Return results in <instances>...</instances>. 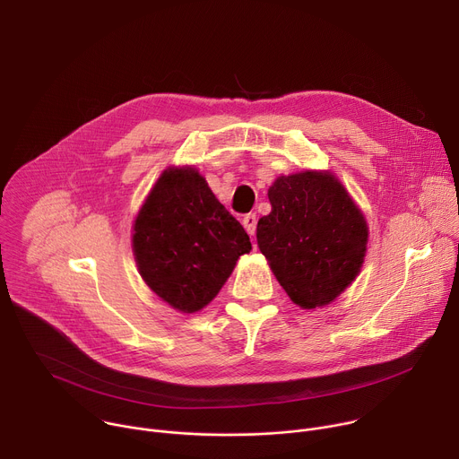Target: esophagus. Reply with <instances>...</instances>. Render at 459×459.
I'll return each mask as SVG.
<instances>
[{"label":"esophagus","mask_w":459,"mask_h":459,"mask_svg":"<svg viewBox=\"0 0 459 459\" xmlns=\"http://www.w3.org/2000/svg\"><path fill=\"white\" fill-rule=\"evenodd\" d=\"M241 221H243V227L248 232V236H254L255 234V225H257L255 214H247V216H243Z\"/></svg>","instance_id":"obj_1"}]
</instances>
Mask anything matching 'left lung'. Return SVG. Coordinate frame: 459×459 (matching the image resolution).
Returning <instances> with one entry per match:
<instances>
[{
	"label": "left lung",
	"instance_id": "8db88e82",
	"mask_svg": "<svg viewBox=\"0 0 459 459\" xmlns=\"http://www.w3.org/2000/svg\"><path fill=\"white\" fill-rule=\"evenodd\" d=\"M269 200L273 211L255 229L259 250L296 305H329L361 269L368 236L363 214L326 172L281 176Z\"/></svg>",
	"mask_w": 459,
	"mask_h": 459
}]
</instances>
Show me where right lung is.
I'll return each mask as SVG.
<instances>
[{"mask_svg": "<svg viewBox=\"0 0 459 459\" xmlns=\"http://www.w3.org/2000/svg\"><path fill=\"white\" fill-rule=\"evenodd\" d=\"M147 285L181 312L209 305L250 239L194 169H169L142 207L133 236Z\"/></svg>", "mask_w": 459, "mask_h": 459, "instance_id": "obj_1", "label": "right lung"}]
</instances>
